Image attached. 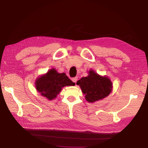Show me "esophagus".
<instances>
[{"mask_svg": "<svg viewBox=\"0 0 148 148\" xmlns=\"http://www.w3.org/2000/svg\"><path fill=\"white\" fill-rule=\"evenodd\" d=\"M72 82H74L75 84H76V82L77 81V77H73V78L72 79Z\"/></svg>", "mask_w": 148, "mask_h": 148, "instance_id": "obj_1", "label": "esophagus"}]
</instances>
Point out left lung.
I'll return each instance as SVG.
<instances>
[{"label": "left lung", "instance_id": "8db88e82", "mask_svg": "<svg viewBox=\"0 0 148 148\" xmlns=\"http://www.w3.org/2000/svg\"><path fill=\"white\" fill-rule=\"evenodd\" d=\"M85 98L89 102H95L108 96L112 92V83L107 76H101L91 70L87 77H83L77 82Z\"/></svg>", "mask_w": 148, "mask_h": 148}]
</instances>
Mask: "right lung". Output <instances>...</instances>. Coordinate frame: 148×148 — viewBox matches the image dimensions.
I'll return each mask as SVG.
<instances>
[{"mask_svg": "<svg viewBox=\"0 0 148 148\" xmlns=\"http://www.w3.org/2000/svg\"><path fill=\"white\" fill-rule=\"evenodd\" d=\"M75 83L70 79L65 73H59L55 69H51L36 79L35 86L40 95L49 101L56 98L65 86H73Z\"/></svg>", "mask_w": 148, "mask_h": 148, "instance_id": "1", "label": "right lung"}]
</instances>
